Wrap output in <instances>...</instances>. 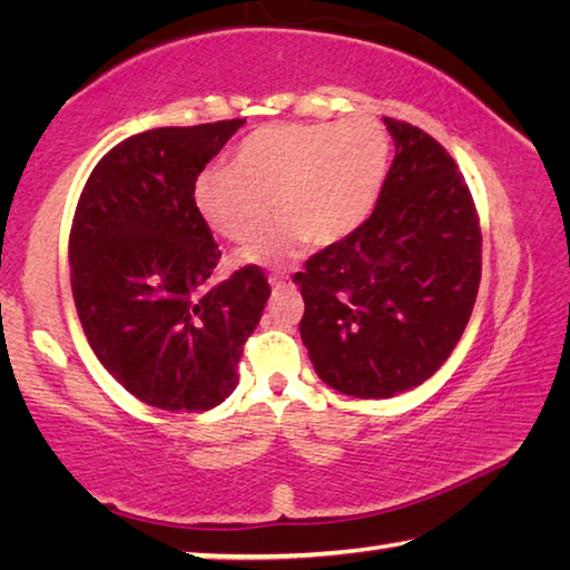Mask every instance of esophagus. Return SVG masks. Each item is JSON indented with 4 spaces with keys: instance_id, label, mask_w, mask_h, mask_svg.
<instances>
[{
    "instance_id": "34e87169",
    "label": "esophagus",
    "mask_w": 570,
    "mask_h": 570,
    "mask_svg": "<svg viewBox=\"0 0 570 570\" xmlns=\"http://www.w3.org/2000/svg\"><path fill=\"white\" fill-rule=\"evenodd\" d=\"M268 284H272L274 288H286V286H292V282H288L286 276H272V278H268Z\"/></svg>"
}]
</instances>
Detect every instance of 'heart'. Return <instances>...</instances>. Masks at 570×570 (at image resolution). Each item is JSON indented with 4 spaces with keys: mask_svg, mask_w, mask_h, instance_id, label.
Instances as JSON below:
<instances>
[{
    "mask_svg": "<svg viewBox=\"0 0 570 570\" xmlns=\"http://www.w3.org/2000/svg\"><path fill=\"white\" fill-rule=\"evenodd\" d=\"M390 163L377 120L264 125L240 142L234 166L206 168L193 183L198 216L218 236L248 244L266 228L274 198L282 224L244 258L276 264L306 240L332 246L370 218Z\"/></svg>",
    "mask_w": 570,
    "mask_h": 570,
    "instance_id": "1",
    "label": "heart"
}]
</instances>
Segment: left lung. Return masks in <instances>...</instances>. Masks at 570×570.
Listing matches in <instances>:
<instances>
[{
  "label": "left lung",
  "mask_w": 570,
  "mask_h": 570,
  "mask_svg": "<svg viewBox=\"0 0 570 570\" xmlns=\"http://www.w3.org/2000/svg\"><path fill=\"white\" fill-rule=\"evenodd\" d=\"M394 160L372 216L294 274L316 374L336 392L387 400L430 380L475 306L482 236L455 160L410 122L384 118Z\"/></svg>",
  "instance_id": "obj_1"
}]
</instances>
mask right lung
I'll list each match as a JSON object with an SVG mask.
<instances>
[{"mask_svg":"<svg viewBox=\"0 0 570 570\" xmlns=\"http://www.w3.org/2000/svg\"><path fill=\"white\" fill-rule=\"evenodd\" d=\"M240 125L132 135L105 153L77 200V316L105 370L150 407L206 412L224 402L272 296L258 266L210 282L220 250L193 204V183Z\"/></svg>","mask_w":570,"mask_h":570,"instance_id":"obj_1","label":"right lung"}]
</instances>
